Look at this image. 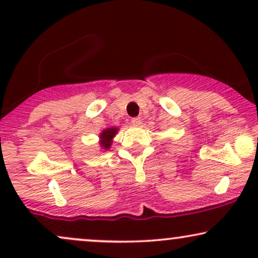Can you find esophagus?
<instances>
[{"label":"esophagus","mask_w":258,"mask_h":258,"mask_svg":"<svg viewBox=\"0 0 258 258\" xmlns=\"http://www.w3.org/2000/svg\"><path fill=\"white\" fill-rule=\"evenodd\" d=\"M131 123L133 126H139L142 123L141 117H133V119L131 120Z\"/></svg>","instance_id":"1"}]
</instances>
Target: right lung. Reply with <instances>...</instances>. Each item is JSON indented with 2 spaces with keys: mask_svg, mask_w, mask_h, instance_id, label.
Here are the masks:
<instances>
[{
  "mask_svg": "<svg viewBox=\"0 0 258 258\" xmlns=\"http://www.w3.org/2000/svg\"><path fill=\"white\" fill-rule=\"evenodd\" d=\"M119 128L117 127H109V128L103 130L99 133V147L102 150H109L112 144V139L116 136Z\"/></svg>",
  "mask_w": 258,
  "mask_h": 258,
  "instance_id": "obj_1",
  "label": "right lung"
}]
</instances>
